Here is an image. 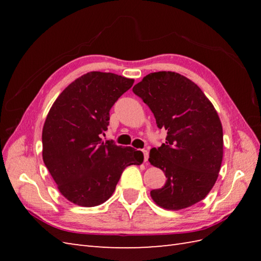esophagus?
<instances>
[{"label": "esophagus", "mask_w": 261, "mask_h": 261, "mask_svg": "<svg viewBox=\"0 0 261 261\" xmlns=\"http://www.w3.org/2000/svg\"><path fill=\"white\" fill-rule=\"evenodd\" d=\"M142 152H143V160H145V163H147L148 158H149V152L147 150H145V149H143Z\"/></svg>", "instance_id": "1"}]
</instances>
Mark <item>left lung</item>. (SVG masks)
Instances as JSON below:
<instances>
[{"mask_svg":"<svg viewBox=\"0 0 261 261\" xmlns=\"http://www.w3.org/2000/svg\"><path fill=\"white\" fill-rule=\"evenodd\" d=\"M132 91L151 110L159 129L167 131L165 143L149 156L167 178L150 192L152 199L167 210L202 201L218 179L223 157L222 124L212 103L195 83L174 71L149 74Z\"/></svg>","mask_w":261,"mask_h":261,"instance_id":"8db88e82","label":"left lung"}]
</instances>
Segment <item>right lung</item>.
Returning <instances> with one entry per match:
<instances>
[{
	"instance_id": "1",
	"label": "right lung",
	"mask_w": 261,
	"mask_h": 261,
	"mask_svg": "<svg viewBox=\"0 0 261 261\" xmlns=\"http://www.w3.org/2000/svg\"><path fill=\"white\" fill-rule=\"evenodd\" d=\"M132 85L134 80L91 71L66 87L49 111L42 129L43 163L71 203H104L127 166L142 164L141 151L101 139L111 108Z\"/></svg>"
}]
</instances>
